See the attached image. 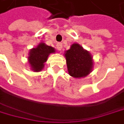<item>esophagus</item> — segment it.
<instances>
[{"label": "esophagus", "mask_w": 124, "mask_h": 124, "mask_svg": "<svg viewBox=\"0 0 124 124\" xmlns=\"http://www.w3.org/2000/svg\"><path fill=\"white\" fill-rule=\"evenodd\" d=\"M56 47H57L58 50L61 51V50H62V47H63V45H62V44H61V43H58V44H56Z\"/></svg>", "instance_id": "34e87169"}]
</instances>
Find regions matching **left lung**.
Listing matches in <instances>:
<instances>
[{
    "label": "left lung",
    "mask_w": 124,
    "mask_h": 124,
    "mask_svg": "<svg viewBox=\"0 0 124 124\" xmlns=\"http://www.w3.org/2000/svg\"><path fill=\"white\" fill-rule=\"evenodd\" d=\"M64 57L69 74L74 78H82L88 76L93 70V60L91 54L77 43L71 45L66 50Z\"/></svg>",
    "instance_id": "1"
}]
</instances>
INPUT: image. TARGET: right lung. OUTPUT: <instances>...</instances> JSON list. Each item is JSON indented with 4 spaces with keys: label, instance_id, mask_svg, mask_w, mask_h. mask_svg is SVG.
<instances>
[{
    "label": "right lung",
    "instance_id": "add662e5",
    "mask_svg": "<svg viewBox=\"0 0 124 124\" xmlns=\"http://www.w3.org/2000/svg\"><path fill=\"white\" fill-rule=\"evenodd\" d=\"M55 53L54 47L44 42L39 43L36 47L31 49L28 56V62L31 70L35 72L41 71L44 69V63L47 61L49 55Z\"/></svg>",
    "mask_w": 124,
    "mask_h": 124
}]
</instances>
